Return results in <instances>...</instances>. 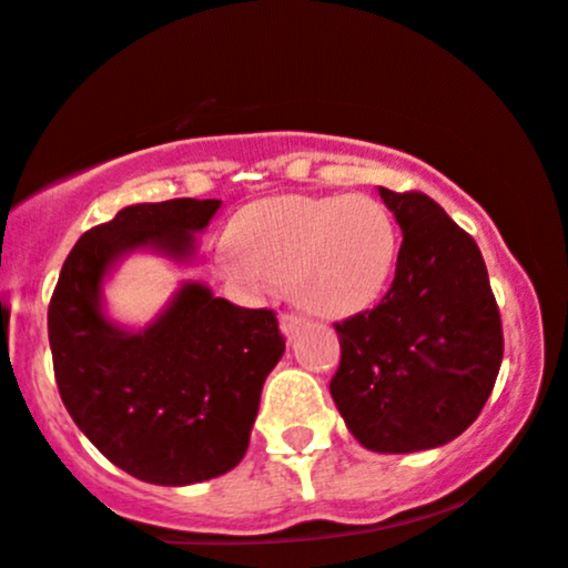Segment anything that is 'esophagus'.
<instances>
[{
    "instance_id": "34e87169",
    "label": "esophagus",
    "mask_w": 568,
    "mask_h": 568,
    "mask_svg": "<svg viewBox=\"0 0 568 568\" xmlns=\"http://www.w3.org/2000/svg\"><path fill=\"white\" fill-rule=\"evenodd\" d=\"M301 327H303V316L282 314V333L286 337H295L297 333H301Z\"/></svg>"
}]
</instances>
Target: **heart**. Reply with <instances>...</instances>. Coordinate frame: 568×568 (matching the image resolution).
Segmentation results:
<instances>
[{"label": "heart", "instance_id": "heart-1", "mask_svg": "<svg viewBox=\"0 0 568 568\" xmlns=\"http://www.w3.org/2000/svg\"><path fill=\"white\" fill-rule=\"evenodd\" d=\"M397 263V225L369 195H278L233 216L216 250L227 282L246 292L290 278L297 305L322 318L359 314L384 295Z\"/></svg>", "mask_w": 568, "mask_h": 568}]
</instances>
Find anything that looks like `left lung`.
Instances as JSON below:
<instances>
[{"label":"left lung","instance_id":"obj_1","mask_svg":"<svg viewBox=\"0 0 568 568\" xmlns=\"http://www.w3.org/2000/svg\"><path fill=\"white\" fill-rule=\"evenodd\" d=\"M403 246L388 292L335 324L329 381L348 432L378 454H413L480 416L505 354L501 316L475 239L429 195L378 187Z\"/></svg>","mask_w":568,"mask_h":568}]
</instances>
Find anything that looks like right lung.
<instances>
[{
  "label": "right lung",
  "mask_w": 568,
  "mask_h": 568,
  "mask_svg": "<svg viewBox=\"0 0 568 568\" xmlns=\"http://www.w3.org/2000/svg\"><path fill=\"white\" fill-rule=\"evenodd\" d=\"M222 201L136 203L80 235L48 305L59 394L114 467L155 486L231 473L250 448L260 392L284 354L278 318L187 282L150 327L129 333L101 311V282L123 254L187 260Z\"/></svg>",
  "instance_id": "obj_1"
}]
</instances>
